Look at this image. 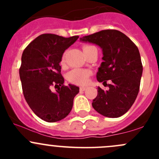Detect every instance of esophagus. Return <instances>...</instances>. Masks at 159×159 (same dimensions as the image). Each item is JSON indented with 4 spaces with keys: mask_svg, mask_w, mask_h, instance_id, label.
I'll list each match as a JSON object with an SVG mask.
<instances>
[{
    "mask_svg": "<svg viewBox=\"0 0 159 159\" xmlns=\"http://www.w3.org/2000/svg\"><path fill=\"white\" fill-rule=\"evenodd\" d=\"M85 89H86V87H84V86H82V87H80V91H84Z\"/></svg>",
    "mask_w": 159,
    "mask_h": 159,
    "instance_id": "obj_1",
    "label": "esophagus"
}]
</instances>
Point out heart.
<instances>
[{
    "label": "heart",
    "instance_id": "obj_1",
    "mask_svg": "<svg viewBox=\"0 0 159 159\" xmlns=\"http://www.w3.org/2000/svg\"><path fill=\"white\" fill-rule=\"evenodd\" d=\"M89 47H91V46H84L83 49H85ZM64 63H65V58H64V57H62L61 64L64 65ZM67 78H68V80L70 82L74 83V84H85L89 81V72L86 70L73 69L70 70V72H68Z\"/></svg>",
    "mask_w": 159,
    "mask_h": 159
}]
</instances>
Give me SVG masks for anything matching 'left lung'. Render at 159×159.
Instances as JSON below:
<instances>
[{"mask_svg": "<svg viewBox=\"0 0 159 159\" xmlns=\"http://www.w3.org/2000/svg\"><path fill=\"white\" fill-rule=\"evenodd\" d=\"M80 41L92 43L102 49L103 62L96 78L103 84L108 80L111 81L108 84V91L98 87L93 108L108 118L121 117L131 108L139 91L143 68L137 46L117 30H101L82 37Z\"/></svg>", "mask_w": 159, "mask_h": 159, "instance_id": "8db88e82", "label": "left lung"}]
</instances>
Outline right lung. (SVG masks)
<instances>
[{
	"label": "right lung",
	"instance_id": "1",
	"mask_svg": "<svg viewBox=\"0 0 159 159\" xmlns=\"http://www.w3.org/2000/svg\"><path fill=\"white\" fill-rule=\"evenodd\" d=\"M78 38L44 34L31 41L22 54L19 75L24 96L34 113L48 122L65 118L79 92L74 84L64 85L60 66L65 51ZM51 85L59 86L55 93L51 91Z\"/></svg>",
	"mask_w": 159,
	"mask_h": 159
}]
</instances>
